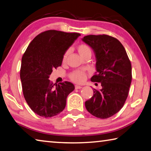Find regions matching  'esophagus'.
I'll use <instances>...</instances> for the list:
<instances>
[{"instance_id":"1","label":"esophagus","mask_w":151,"mask_h":151,"mask_svg":"<svg viewBox=\"0 0 151 151\" xmlns=\"http://www.w3.org/2000/svg\"><path fill=\"white\" fill-rule=\"evenodd\" d=\"M75 88L76 89V90H78V89H81V88H82V87H81V86H78V85H76V86H75Z\"/></svg>"}]
</instances>
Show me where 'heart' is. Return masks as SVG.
<instances>
[{
  "mask_svg": "<svg viewBox=\"0 0 151 151\" xmlns=\"http://www.w3.org/2000/svg\"><path fill=\"white\" fill-rule=\"evenodd\" d=\"M77 50L80 55L83 58L88 55H91V49L86 44H80L77 47ZM68 55V51L65 53L63 57V61L66 60L67 56ZM71 80L76 83H82L85 81L86 78V74L84 71L81 70H76L73 71L70 74Z\"/></svg>",
  "mask_w": 151,
  "mask_h": 151,
  "instance_id": "b5f03b06",
  "label": "heart"
}]
</instances>
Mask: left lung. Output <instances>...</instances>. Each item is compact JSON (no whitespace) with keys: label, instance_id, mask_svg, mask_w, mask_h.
Instances as JSON below:
<instances>
[{"label":"left lung","instance_id":"obj_1","mask_svg":"<svg viewBox=\"0 0 151 151\" xmlns=\"http://www.w3.org/2000/svg\"><path fill=\"white\" fill-rule=\"evenodd\" d=\"M82 41L93 49L96 56L95 73L91 81L101 83L100 90L85 102L87 110L94 116L105 119L123 107L132 81L131 63L122 43L107 35L85 36Z\"/></svg>","mask_w":151,"mask_h":151}]
</instances>
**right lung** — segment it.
<instances>
[{
    "mask_svg": "<svg viewBox=\"0 0 151 151\" xmlns=\"http://www.w3.org/2000/svg\"><path fill=\"white\" fill-rule=\"evenodd\" d=\"M81 35L49 30L35 37L22 58L20 78L24 98L33 112L50 118L64 110L68 96L74 90L69 81L49 80L54 68L61 65L64 54Z\"/></svg>",
    "mask_w": 151,
    "mask_h": 151,
    "instance_id": "right-lung-1",
    "label": "right lung"
}]
</instances>
